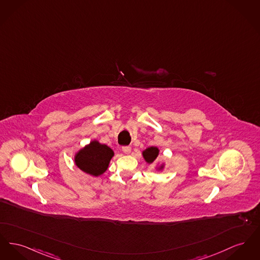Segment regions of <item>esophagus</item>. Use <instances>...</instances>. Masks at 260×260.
Returning <instances> with one entry per match:
<instances>
[{
    "instance_id": "obj_1",
    "label": "esophagus",
    "mask_w": 260,
    "mask_h": 260,
    "mask_svg": "<svg viewBox=\"0 0 260 260\" xmlns=\"http://www.w3.org/2000/svg\"><path fill=\"white\" fill-rule=\"evenodd\" d=\"M122 151L125 154H129L132 151V147L131 146H122Z\"/></svg>"
}]
</instances>
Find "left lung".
Returning a JSON list of instances; mask_svg holds the SVG:
<instances>
[{
    "mask_svg": "<svg viewBox=\"0 0 260 260\" xmlns=\"http://www.w3.org/2000/svg\"><path fill=\"white\" fill-rule=\"evenodd\" d=\"M142 155H143L144 160H145L148 164H151V163H153V162L156 160V158L158 157V155H159V149H158L157 147L151 146V147H148V148H146L145 150H143V151H142ZM163 168H164V165H161V166L158 168V170H162Z\"/></svg>",
    "mask_w": 260,
    "mask_h": 260,
    "instance_id": "8db88e82",
    "label": "left lung"
}]
</instances>
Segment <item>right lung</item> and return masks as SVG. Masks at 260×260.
Segmentation results:
<instances>
[{
  "instance_id": "obj_1",
  "label": "right lung",
  "mask_w": 260,
  "mask_h": 260,
  "mask_svg": "<svg viewBox=\"0 0 260 260\" xmlns=\"http://www.w3.org/2000/svg\"><path fill=\"white\" fill-rule=\"evenodd\" d=\"M113 156L114 151L106 144L92 140L76 154L75 162L84 173L98 177L106 172Z\"/></svg>"
}]
</instances>
